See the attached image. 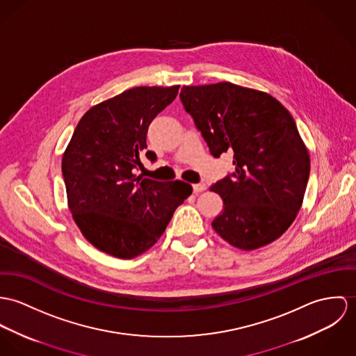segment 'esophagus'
<instances>
[{
    "mask_svg": "<svg viewBox=\"0 0 356 356\" xmlns=\"http://www.w3.org/2000/svg\"><path fill=\"white\" fill-rule=\"evenodd\" d=\"M193 190H194V193H195V194H199V193H203V191L206 190V184H203V183H199V184H194V186H193Z\"/></svg>",
    "mask_w": 356,
    "mask_h": 356,
    "instance_id": "obj_1",
    "label": "esophagus"
}]
</instances>
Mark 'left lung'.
Here are the masks:
<instances>
[{"instance_id": "8db88e82", "label": "left lung", "mask_w": 356, "mask_h": 356, "mask_svg": "<svg viewBox=\"0 0 356 356\" xmlns=\"http://www.w3.org/2000/svg\"><path fill=\"white\" fill-rule=\"evenodd\" d=\"M180 99L210 153H234L235 173L210 191L224 200L213 229L251 251L295 221L310 175V154L291 113L268 92L229 81L183 86Z\"/></svg>"}]
</instances>
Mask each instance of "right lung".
<instances>
[{
    "label": "right lung",
    "instance_id": "obj_1",
    "mask_svg": "<svg viewBox=\"0 0 356 356\" xmlns=\"http://www.w3.org/2000/svg\"><path fill=\"white\" fill-rule=\"evenodd\" d=\"M180 86L134 87L90 108L63 154L68 207L95 248L132 259L153 247L175 210L193 194L181 180L136 177L150 122L173 102Z\"/></svg>",
    "mask_w": 356,
    "mask_h": 356
}]
</instances>
